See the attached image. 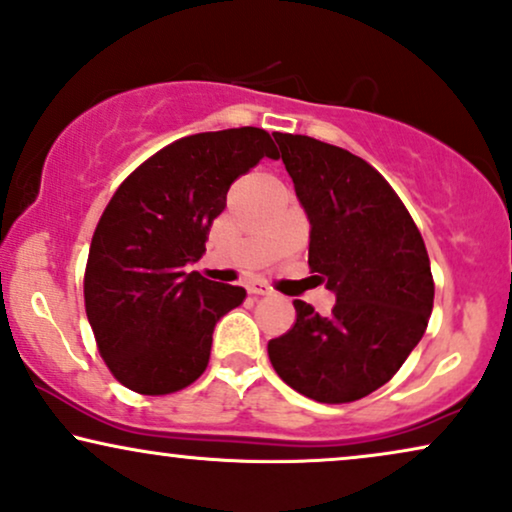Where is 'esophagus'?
<instances>
[{
    "label": "esophagus",
    "instance_id": "obj_1",
    "mask_svg": "<svg viewBox=\"0 0 512 512\" xmlns=\"http://www.w3.org/2000/svg\"><path fill=\"white\" fill-rule=\"evenodd\" d=\"M245 288H248L250 295H269L271 293V288L267 286V283H262V281H250Z\"/></svg>",
    "mask_w": 512,
    "mask_h": 512
}]
</instances>
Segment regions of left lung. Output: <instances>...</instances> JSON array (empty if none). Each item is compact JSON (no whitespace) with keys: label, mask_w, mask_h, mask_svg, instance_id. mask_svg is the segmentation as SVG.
Wrapping results in <instances>:
<instances>
[{"label":"left lung","mask_w":512,"mask_h":512,"mask_svg":"<svg viewBox=\"0 0 512 512\" xmlns=\"http://www.w3.org/2000/svg\"><path fill=\"white\" fill-rule=\"evenodd\" d=\"M309 219V267L335 295L328 316L295 300V326L269 340L283 383L323 404L383 387L423 338L435 300L430 257L392 186L359 155L274 134Z\"/></svg>","instance_id":"8db88e82"}]
</instances>
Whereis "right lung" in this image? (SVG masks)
I'll use <instances>...</instances> for the list:
<instances>
[{"label":"right lung","instance_id":"add662e5","mask_svg":"<svg viewBox=\"0 0 512 512\" xmlns=\"http://www.w3.org/2000/svg\"><path fill=\"white\" fill-rule=\"evenodd\" d=\"M262 158L276 160L264 129L191 134L139 165L103 210L84 307L103 361L129 390H184L208 366L217 321L245 290L184 267L203 257L229 186Z\"/></svg>","mask_w":512,"mask_h":512}]
</instances>
